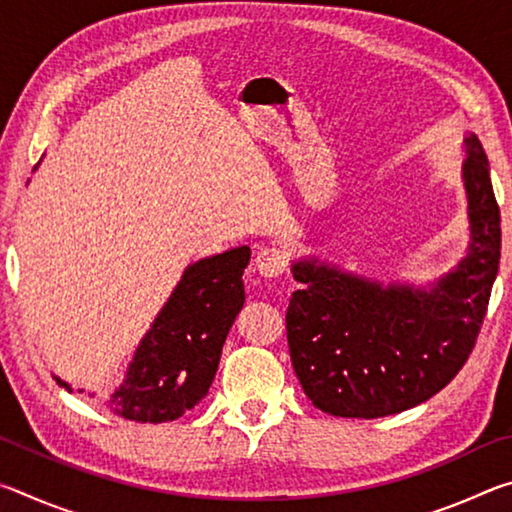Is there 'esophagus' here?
Returning a JSON list of instances; mask_svg holds the SVG:
<instances>
[{
    "mask_svg": "<svg viewBox=\"0 0 512 512\" xmlns=\"http://www.w3.org/2000/svg\"><path fill=\"white\" fill-rule=\"evenodd\" d=\"M255 268L259 271V275L264 277H280L287 273L289 257L280 248H262L257 250Z\"/></svg>",
    "mask_w": 512,
    "mask_h": 512,
    "instance_id": "1",
    "label": "esophagus"
}]
</instances>
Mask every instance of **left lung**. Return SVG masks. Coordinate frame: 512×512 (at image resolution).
<instances>
[{"label":"left lung","mask_w":512,"mask_h":512,"mask_svg":"<svg viewBox=\"0 0 512 512\" xmlns=\"http://www.w3.org/2000/svg\"><path fill=\"white\" fill-rule=\"evenodd\" d=\"M463 178L470 253L429 291L386 287L339 268L293 264L287 341L314 406L339 418H384L413 409L465 366L488 314L501 257V216L481 142L470 135Z\"/></svg>","instance_id":"obj_1"}]
</instances>
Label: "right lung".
I'll return each mask as SVG.
<instances>
[{
    "instance_id": "1",
    "label": "right lung",
    "mask_w": 512,
    "mask_h": 512,
    "mask_svg": "<svg viewBox=\"0 0 512 512\" xmlns=\"http://www.w3.org/2000/svg\"><path fill=\"white\" fill-rule=\"evenodd\" d=\"M250 248L189 266L128 366L108 409L135 422H171L192 411L210 391L221 350L244 307V268ZM60 386L69 388L58 379Z\"/></svg>"
}]
</instances>
